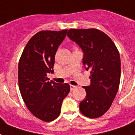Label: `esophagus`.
<instances>
[{
  "label": "esophagus",
  "mask_w": 135,
  "mask_h": 135,
  "mask_svg": "<svg viewBox=\"0 0 135 135\" xmlns=\"http://www.w3.org/2000/svg\"><path fill=\"white\" fill-rule=\"evenodd\" d=\"M76 86H74V85H70V89L71 90H74V89H75Z\"/></svg>",
  "instance_id": "34e87169"
}]
</instances>
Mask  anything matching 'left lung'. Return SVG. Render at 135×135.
<instances>
[{
    "instance_id": "left-lung-1",
    "label": "left lung",
    "mask_w": 135,
    "mask_h": 135,
    "mask_svg": "<svg viewBox=\"0 0 135 135\" xmlns=\"http://www.w3.org/2000/svg\"><path fill=\"white\" fill-rule=\"evenodd\" d=\"M66 35L81 49L83 64L90 71L91 84L83 86L86 94L79 109L89 118H98L107 112L118 91L119 53L110 38L98 29L71 28Z\"/></svg>"
}]
</instances>
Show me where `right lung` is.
<instances>
[{
    "mask_svg": "<svg viewBox=\"0 0 135 135\" xmlns=\"http://www.w3.org/2000/svg\"><path fill=\"white\" fill-rule=\"evenodd\" d=\"M67 30L41 31L28 41L18 62V79L21 94L27 108L44 122L59 117L64 99L70 91L67 83L49 81L54 73L55 54Z\"/></svg>",
    "mask_w": 135,
    "mask_h": 135,
    "instance_id": "right-lung-1",
    "label": "right lung"
}]
</instances>
